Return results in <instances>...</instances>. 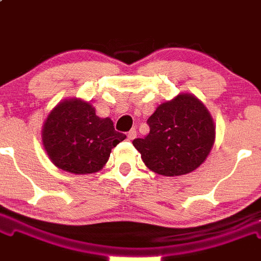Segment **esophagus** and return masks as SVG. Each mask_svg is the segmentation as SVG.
<instances>
[{
    "mask_svg": "<svg viewBox=\"0 0 261 261\" xmlns=\"http://www.w3.org/2000/svg\"><path fill=\"white\" fill-rule=\"evenodd\" d=\"M136 136H137V131H136V129H131L129 132H127V138H129L130 141L135 139Z\"/></svg>",
    "mask_w": 261,
    "mask_h": 261,
    "instance_id": "1",
    "label": "esophagus"
}]
</instances>
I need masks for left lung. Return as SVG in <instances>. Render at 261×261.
<instances>
[{"label": "left lung", "mask_w": 261, "mask_h": 261, "mask_svg": "<svg viewBox=\"0 0 261 261\" xmlns=\"http://www.w3.org/2000/svg\"><path fill=\"white\" fill-rule=\"evenodd\" d=\"M149 135L134 139L147 168L162 176L192 172L205 162L216 138L215 122L191 93H179L147 119Z\"/></svg>", "instance_id": "left-lung-1"}]
</instances>
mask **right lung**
<instances>
[{
	"mask_svg": "<svg viewBox=\"0 0 261 261\" xmlns=\"http://www.w3.org/2000/svg\"><path fill=\"white\" fill-rule=\"evenodd\" d=\"M126 138L110 118H100L90 103L64 99L53 109L42 129L44 150L58 169L76 174L102 170L111 150Z\"/></svg>",
	"mask_w": 261,
	"mask_h": 261,
	"instance_id": "1",
	"label": "right lung"
}]
</instances>
